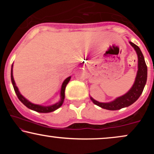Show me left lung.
Masks as SVG:
<instances>
[{
	"mask_svg": "<svg viewBox=\"0 0 154 154\" xmlns=\"http://www.w3.org/2000/svg\"><path fill=\"white\" fill-rule=\"evenodd\" d=\"M129 43L135 51L137 56V71L135 82L132 85V88L125 94L117 97L112 101L103 103V102L97 101L93 99L91 96H90L93 103L102 109L114 111L119 110L122 108L128 107L132 105L138 99L139 97L142 94L145 85H146V81H147V66L146 64L144 56L137 45L132 43L131 41H129Z\"/></svg>",
	"mask_w": 154,
	"mask_h": 154,
	"instance_id": "obj_1",
	"label": "left lung"
}]
</instances>
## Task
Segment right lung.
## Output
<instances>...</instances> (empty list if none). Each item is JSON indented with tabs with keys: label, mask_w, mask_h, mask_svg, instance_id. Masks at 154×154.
I'll return each mask as SVG.
<instances>
[{
	"label": "right lung",
	"mask_w": 154,
	"mask_h": 154,
	"mask_svg": "<svg viewBox=\"0 0 154 154\" xmlns=\"http://www.w3.org/2000/svg\"><path fill=\"white\" fill-rule=\"evenodd\" d=\"M11 82L12 85H13L14 89V91L17 94V97L22 103L24 104V106H26L28 109H31V110H33L35 111H37V112L39 113H49L52 112V111H56V109H58L62 106L63 103V100H64L65 98V88L66 87V85L68 84V82H69L70 79H71V76L67 77L66 79H64L62 85H61V91H60V100L58 102H56V103L52 104V105L50 106H42L39 105V104H35L32 102L29 101V100H27L25 97H24L23 95L21 94V93L19 91V88H17V85H16V82L14 81V79L13 76V64L11 65Z\"/></svg>",
	"instance_id": "1"
}]
</instances>
